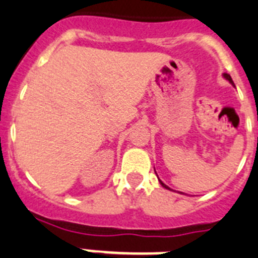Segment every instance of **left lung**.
Returning a JSON list of instances; mask_svg holds the SVG:
<instances>
[{
	"label": "left lung",
	"mask_w": 258,
	"mask_h": 258,
	"mask_svg": "<svg viewBox=\"0 0 258 258\" xmlns=\"http://www.w3.org/2000/svg\"><path fill=\"white\" fill-rule=\"evenodd\" d=\"M223 78H225V79H226V80H228V82L231 83L232 86H234V82H232V79H231V76L228 75V74H223ZM154 171H156V170H154ZM158 180H160V179H158ZM160 183H161V185H162V187H163V188H166V189H170V191H172L171 188H170V187H167V185H166V184H165V183H163V182H162V180H160Z\"/></svg>",
	"instance_id": "left-lung-1"
}]
</instances>
